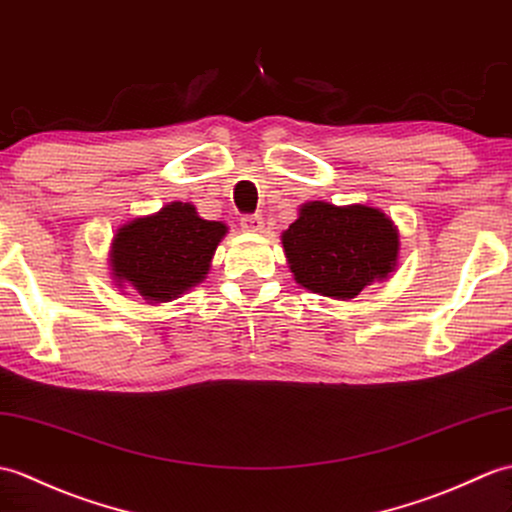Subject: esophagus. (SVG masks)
<instances>
[{"instance_id": "esophagus-1", "label": "esophagus", "mask_w": 512, "mask_h": 512, "mask_svg": "<svg viewBox=\"0 0 512 512\" xmlns=\"http://www.w3.org/2000/svg\"><path fill=\"white\" fill-rule=\"evenodd\" d=\"M240 227L248 233H261L264 231V218L257 216V213H248V216H242Z\"/></svg>"}]
</instances>
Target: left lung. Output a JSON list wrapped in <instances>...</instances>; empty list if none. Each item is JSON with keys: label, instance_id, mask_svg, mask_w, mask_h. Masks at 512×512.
Instances as JSON below:
<instances>
[{"label": "left lung", "instance_id": "1", "mask_svg": "<svg viewBox=\"0 0 512 512\" xmlns=\"http://www.w3.org/2000/svg\"><path fill=\"white\" fill-rule=\"evenodd\" d=\"M296 283L347 301L397 266L399 233L386 213L366 205L305 202L281 235Z\"/></svg>", "mask_w": 512, "mask_h": 512}]
</instances>
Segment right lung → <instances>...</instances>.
Wrapping results in <instances>:
<instances>
[{"instance_id":"add662e5","label":"right lung","mask_w":512,"mask_h":512,"mask_svg":"<svg viewBox=\"0 0 512 512\" xmlns=\"http://www.w3.org/2000/svg\"><path fill=\"white\" fill-rule=\"evenodd\" d=\"M227 233L222 222L202 220L189 202H170L159 213L117 231L113 275L150 303H165L205 279L211 257Z\"/></svg>"}]
</instances>
